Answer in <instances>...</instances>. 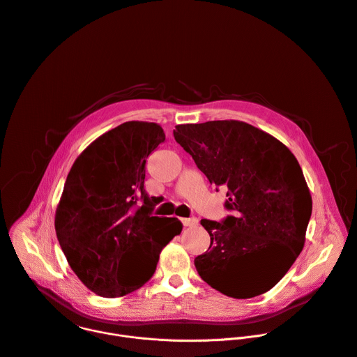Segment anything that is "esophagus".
I'll return each mask as SVG.
<instances>
[{
  "instance_id": "1",
  "label": "esophagus",
  "mask_w": 357,
  "mask_h": 357,
  "mask_svg": "<svg viewBox=\"0 0 357 357\" xmlns=\"http://www.w3.org/2000/svg\"><path fill=\"white\" fill-rule=\"evenodd\" d=\"M181 222L183 224V227H196L199 224V220L196 217H190V218H181Z\"/></svg>"
}]
</instances>
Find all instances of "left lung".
<instances>
[{
    "label": "left lung",
    "mask_w": 357,
    "mask_h": 357,
    "mask_svg": "<svg viewBox=\"0 0 357 357\" xmlns=\"http://www.w3.org/2000/svg\"><path fill=\"white\" fill-rule=\"evenodd\" d=\"M174 137L210 183L228 189L231 214L221 222L202 220L211 243L195 259L199 275L235 299L270 291L301 255L312 217L298 160L280 140L241 121L176 125Z\"/></svg>",
    "instance_id": "left-lung-1"
}]
</instances>
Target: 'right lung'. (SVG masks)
Masks as SVG:
<instances>
[{"label": "right lung", "instance_id": "add662e5", "mask_svg": "<svg viewBox=\"0 0 357 357\" xmlns=\"http://www.w3.org/2000/svg\"><path fill=\"white\" fill-rule=\"evenodd\" d=\"M164 140L154 122H125L96 139L68 174L56 238L77 278L102 298L143 287L162 248L182 231L178 218L153 215L144 190L147 157Z\"/></svg>", "mask_w": 357, "mask_h": 357}]
</instances>
